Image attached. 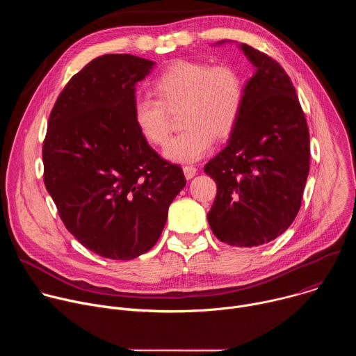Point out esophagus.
Masks as SVG:
<instances>
[{
	"label": "esophagus",
	"instance_id": "obj_1",
	"mask_svg": "<svg viewBox=\"0 0 356 356\" xmlns=\"http://www.w3.org/2000/svg\"><path fill=\"white\" fill-rule=\"evenodd\" d=\"M183 172H184V176H186V179H187V180H190V179H193V177L195 176V173H197V169H195L194 166H190V165H187V166H183Z\"/></svg>",
	"mask_w": 356,
	"mask_h": 356
}]
</instances>
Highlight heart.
<instances>
[{
    "label": "heart",
    "instance_id": "heart-1",
    "mask_svg": "<svg viewBox=\"0 0 356 356\" xmlns=\"http://www.w3.org/2000/svg\"><path fill=\"white\" fill-rule=\"evenodd\" d=\"M158 99L139 97L134 103V122L154 145H165L170 135L169 113L181 110V134L169 140L165 156L177 163L197 162L207 155L216 136L227 139L236 128L245 98L241 73L228 65L210 66L200 60H176L154 81Z\"/></svg>",
    "mask_w": 356,
    "mask_h": 356
}]
</instances>
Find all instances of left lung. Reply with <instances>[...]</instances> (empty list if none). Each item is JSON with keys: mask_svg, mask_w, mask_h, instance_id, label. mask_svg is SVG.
Instances as JSON below:
<instances>
[{"mask_svg": "<svg viewBox=\"0 0 356 356\" xmlns=\"http://www.w3.org/2000/svg\"><path fill=\"white\" fill-rule=\"evenodd\" d=\"M238 46L255 73L245 84L242 114L227 146L204 166L218 188L207 218L220 241L252 248L276 239L294 221L310 170V135L283 67Z\"/></svg>", "mask_w": 356, "mask_h": 356, "instance_id": "left-lung-1", "label": "left lung"}]
</instances>
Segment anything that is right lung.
Masks as SVG:
<instances>
[{"instance_id":"right-lung-1","label":"right lung","mask_w":356,"mask_h":356,"mask_svg":"<svg viewBox=\"0 0 356 356\" xmlns=\"http://www.w3.org/2000/svg\"><path fill=\"white\" fill-rule=\"evenodd\" d=\"M155 62L104 55L74 74L50 113L44 186L66 228L97 255L129 261L158 242L186 186L134 122L136 83Z\"/></svg>"}]
</instances>
